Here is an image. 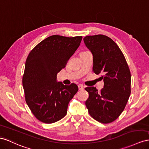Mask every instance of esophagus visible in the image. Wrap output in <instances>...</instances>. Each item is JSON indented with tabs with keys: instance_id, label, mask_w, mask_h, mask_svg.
I'll use <instances>...</instances> for the list:
<instances>
[{
	"instance_id": "esophagus-1",
	"label": "esophagus",
	"mask_w": 149,
	"mask_h": 149,
	"mask_svg": "<svg viewBox=\"0 0 149 149\" xmlns=\"http://www.w3.org/2000/svg\"><path fill=\"white\" fill-rule=\"evenodd\" d=\"M78 89L80 91L83 90H84V87H83V85H81V84H79V85H78Z\"/></svg>"
}]
</instances>
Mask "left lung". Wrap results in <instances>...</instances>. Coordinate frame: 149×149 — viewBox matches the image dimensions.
<instances>
[{
  "label": "left lung",
  "instance_id": "1",
  "mask_svg": "<svg viewBox=\"0 0 149 149\" xmlns=\"http://www.w3.org/2000/svg\"><path fill=\"white\" fill-rule=\"evenodd\" d=\"M93 57V71L101 74L104 86L100 92L86 87L89 98L85 102L90 115L103 123L113 122L122 113L131 93V74L126 59L118 45L107 36L83 38Z\"/></svg>",
  "mask_w": 149,
  "mask_h": 149
}]
</instances>
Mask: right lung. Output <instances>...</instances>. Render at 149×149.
I'll list each match as a JSON object with an SVG mask.
<instances>
[{
  "instance_id": "add662e5",
  "label": "right lung",
  "mask_w": 149,
  "mask_h": 149,
  "mask_svg": "<svg viewBox=\"0 0 149 149\" xmlns=\"http://www.w3.org/2000/svg\"><path fill=\"white\" fill-rule=\"evenodd\" d=\"M81 40L82 36L53 35L39 42L28 55L22 86L27 105L39 121L54 123L66 115L68 103L78 87L58 82L57 74L65 68Z\"/></svg>"
}]
</instances>
